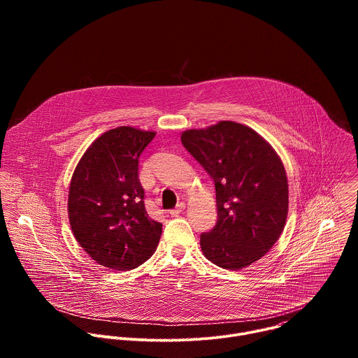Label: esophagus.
<instances>
[{
  "mask_svg": "<svg viewBox=\"0 0 358 358\" xmlns=\"http://www.w3.org/2000/svg\"><path fill=\"white\" fill-rule=\"evenodd\" d=\"M184 210H185V203H184V202H180L178 206H177V208H174V210L170 211V215H171V217H178Z\"/></svg>",
  "mask_w": 358,
  "mask_h": 358,
  "instance_id": "esophagus-1",
  "label": "esophagus"
}]
</instances>
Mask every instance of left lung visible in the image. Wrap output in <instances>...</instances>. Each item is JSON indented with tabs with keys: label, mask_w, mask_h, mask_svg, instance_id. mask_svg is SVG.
<instances>
[{
	"label": "left lung",
	"mask_w": 358,
	"mask_h": 358,
	"mask_svg": "<svg viewBox=\"0 0 358 358\" xmlns=\"http://www.w3.org/2000/svg\"><path fill=\"white\" fill-rule=\"evenodd\" d=\"M181 143L215 184L218 221L201 234L203 257L231 271L259 261L287 218V177L278 152L250 127L228 120L185 130Z\"/></svg>",
	"instance_id": "1"
}]
</instances>
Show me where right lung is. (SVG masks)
Listing matches in <instances>:
<instances>
[{"instance_id":"obj_1","label":"right lung","mask_w":358,"mask_h":358,"mask_svg":"<svg viewBox=\"0 0 358 358\" xmlns=\"http://www.w3.org/2000/svg\"><path fill=\"white\" fill-rule=\"evenodd\" d=\"M155 131L130 126L97 137L79 160L69 187L72 232L89 257L130 271L155 253L163 225L148 218L138 181V159Z\"/></svg>"}]
</instances>
